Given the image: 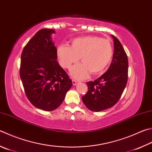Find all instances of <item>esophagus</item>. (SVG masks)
Segmentation results:
<instances>
[{
	"label": "esophagus",
	"instance_id": "34e87169",
	"mask_svg": "<svg viewBox=\"0 0 152 152\" xmlns=\"http://www.w3.org/2000/svg\"><path fill=\"white\" fill-rule=\"evenodd\" d=\"M77 83H78V81L75 80H72V84L74 86H76L77 84Z\"/></svg>",
	"mask_w": 152,
	"mask_h": 152
}]
</instances>
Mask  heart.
Returning <instances> with one entry per match:
<instances>
[{"label":"heart","mask_w":152,"mask_h":152,"mask_svg":"<svg viewBox=\"0 0 152 152\" xmlns=\"http://www.w3.org/2000/svg\"><path fill=\"white\" fill-rule=\"evenodd\" d=\"M56 56L62 68H70L80 58L82 64L72 68L70 74L77 79L87 78L90 72L93 75L102 73L111 62L113 48L110 41L96 36L76 38L70 46L60 45Z\"/></svg>","instance_id":"b5f03b06"}]
</instances>
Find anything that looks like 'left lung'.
Instances as JSON below:
<instances>
[{"instance_id":"8db88e82","label":"left lung","mask_w":152,"mask_h":152,"mask_svg":"<svg viewBox=\"0 0 152 152\" xmlns=\"http://www.w3.org/2000/svg\"><path fill=\"white\" fill-rule=\"evenodd\" d=\"M114 40V54L107 70L94 81L86 82L88 92L82 100L87 108L101 112L114 106L122 96L128 82V60L119 40Z\"/></svg>"}]
</instances>
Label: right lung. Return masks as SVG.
I'll return each mask as SVG.
<instances>
[{
    "label": "right lung",
    "instance_id": "add662e5",
    "mask_svg": "<svg viewBox=\"0 0 152 152\" xmlns=\"http://www.w3.org/2000/svg\"><path fill=\"white\" fill-rule=\"evenodd\" d=\"M53 29L43 28L24 48L20 76L27 98L33 106L52 111L64 101L72 86V80L57 60L56 47L52 40Z\"/></svg>",
    "mask_w": 152,
    "mask_h": 152
}]
</instances>
